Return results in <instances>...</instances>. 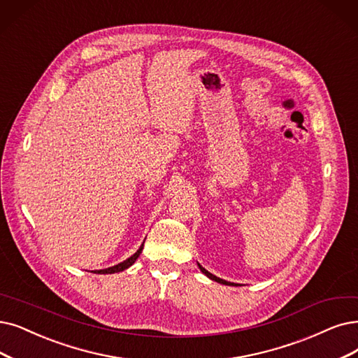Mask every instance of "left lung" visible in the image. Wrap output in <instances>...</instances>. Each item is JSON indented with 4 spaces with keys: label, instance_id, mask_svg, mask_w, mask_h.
<instances>
[{
    "label": "left lung",
    "instance_id": "1",
    "mask_svg": "<svg viewBox=\"0 0 358 358\" xmlns=\"http://www.w3.org/2000/svg\"><path fill=\"white\" fill-rule=\"evenodd\" d=\"M199 266V264H198ZM199 268H201V271H203V273L204 275H207L211 280H216V282H219V283H223V285H234V283H231V282H226V280H223V279H220V278H216V276H214V275H211L210 273V271H207L204 267H201V266H199Z\"/></svg>",
    "mask_w": 358,
    "mask_h": 358
}]
</instances>
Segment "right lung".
<instances>
[{
    "instance_id": "obj_1",
    "label": "right lung",
    "mask_w": 358,
    "mask_h": 358,
    "mask_svg": "<svg viewBox=\"0 0 358 358\" xmlns=\"http://www.w3.org/2000/svg\"><path fill=\"white\" fill-rule=\"evenodd\" d=\"M142 248H144V245H141V248L132 255V257H129V259L127 260H124L123 263H119V264H116V266H113V267H108V268H103V270H95L94 273H99V275H108V273H117V271H122V270H124V268H127V267H131L135 262H136V259L139 257V254H141V251H142Z\"/></svg>"
}]
</instances>
